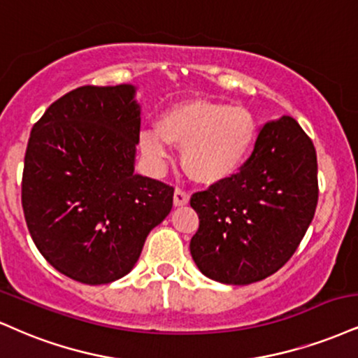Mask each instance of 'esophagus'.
<instances>
[{"mask_svg": "<svg viewBox=\"0 0 358 358\" xmlns=\"http://www.w3.org/2000/svg\"><path fill=\"white\" fill-rule=\"evenodd\" d=\"M188 200H190V195H188V193L185 192L183 188H176L175 195H173V203H175V206H183V205H187Z\"/></svg>", "mask_w": 358, "mask_h": 358, "instance_id": "esophagus-1", "label": "esophagus"}]
</instances>
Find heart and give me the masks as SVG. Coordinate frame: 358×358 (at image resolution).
Returning a JSON list of instances; mask_svg holds the SVG:
<instances>
[{
    "label": "heart",
    "instance_id": "b5f03b06",
    "mask_svg": "<svg viewBox=\"0 0 358 358\" xmlns=\"http://www.w3.org/2000/svg\"><path fill=\"white\" fill-rule=\"evenodd\" d=\"M257 136L258 122L248 108L198 98L171 106L158 130L141 133L140 148L155 168H163L171 157L170 145L182 146L185 171L196 182L213 185L240 170Z\"/></svg>",
    "mask_w": 358,
    "mask_h": 358
}]
</instances>
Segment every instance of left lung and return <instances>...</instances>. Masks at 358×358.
<instances>
[{
    "label": "left lung",
    "mask_w": 358,
    "mask_h": 358,
    "mask_svg": "<svg viewBox=\"0 0 358 358\" xmlns=\"http://www.w3.org/2000/svg\"><path fill=\"white\" fill-rule=\"evenodd\" d=\"M317 201L312 140L290 116L266 123L236 173L192 195L200 218L193 260L201 273L228 285L270 277L299 248Z\"/></svg>",
    "instance_id": "1"
}]
</instances>
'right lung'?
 <instances>
[{"instance_id":"right-lung-1","label":"right lung","mask_w":358,"mask_h":358,"mask_svg":"<svg viewBox=\"0 0 358 358\" xmlns=\"http://www.w3.org/2000/svg\"><path fill=\"white\" fill-rule=\"evenodd\" d=\"M133 96L131 85L81 86L51 103L28 140L21 205L29 235L51 266L86 285L130 272L173 206V187L133 173Z\"/></svg>"}]
</instances>
